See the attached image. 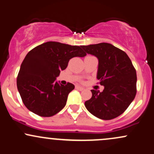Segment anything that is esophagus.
<instances>
[{"label": "esophagus", "mask_w": 154, "mask_h": 154, "mask_svg": "<svg viewBox=\"0 0 154 154\" xmlns=\"http://www.w3.org/2000/svg\"><path fill=\"white\" fill-rule=\"evenodd\" d=\"M75 88H76L77 89H79V90H80V91H82V90H84V88L82 87V86H75Z\"/></svg>", "instance_id": "obj_1"}]
</instances>
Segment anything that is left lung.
<instances>
[{"label": "left lung", "mask_w": 154, "mask_h": 154, "mask_svg": "<svg viewBox=\"0 0 154 154\" xmlns=\"http://www.w3.org/2000/svg\"><path fill=\"white\" fill-rule=\"evenodd\" d=\"M86 53L98 59L97 79L104 86L102 92L91 90L86 109L94 116L110 120L124 113L137 92V74L132 61L124 51L108 43L81 46Z\"/></svg>", "instance_id": "left-lung-1"}]
</instances>
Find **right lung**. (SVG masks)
Segmentation results:
<instances>
[{
  "label": "right lung",
  "instance_id": "obj_1",
  "mask_svg": "<svg viewBox=\"0 0 154 154\" xmlns=\"http://www.w3.org/2000/svg\"><path fill=\"white\" fill-rule=\"evenodd\" d=\"M81 46L49 41L32 49L22 62L17 85L26 108L40 116H52L66 105L69 93L75 86L56 82L60 71L70 59L84 57Z\"/></svg>",
  "mask_w": 154,
  "mask_h": 154
}]
</instances>
